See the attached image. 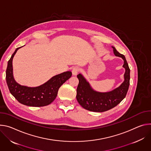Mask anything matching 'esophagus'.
<instances>
[{
	"mask_svg": "<svg viewBox=\"0 0 151 151\" xmlns=\"http://www.w3.org/2000/svg\"><path fill=\"white\" fill-rule=\"evenodd\" d=\"M79 70H80V69H79L78 67H77V66L74 67V68H73V70H72L73 75V76H76V75L78 74V73L79 72Z\"/></svg>",
	"mask_w": 151,
	"mask_h": 151,
	"instance_id": "esophagus-1",
	"label": "esophagus"
}]
</instances>
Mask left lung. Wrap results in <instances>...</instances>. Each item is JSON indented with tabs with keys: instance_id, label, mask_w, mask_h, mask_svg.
<instances>
[{
	"instance_id": "8db88e82",
	"label": "left lung",
	"mask_w": 151,
	"mask_h": 151,
	"mask_svg": "<svg viewBox=\"0 0 151 151\" xmlns=\"http://www.w3.org/2000/svg\"><path fill=\"white\" fill-rule=\"evenodd\" d=\"M113 48L115 56L124 60L123 67L125 69L124 81L115 89L108 92H99L94 91L89 82L81 74L77 75L79 83L77 88L76 98L80 105L84 109L95 112L107 111L119 104L125 97L129 85L130 70L124 55Z\"/></svg>"
}]
</instances>
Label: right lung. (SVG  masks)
<instances>
[{"label": "right lung", "mask_w": 151, "mask_h": 151, "mask_svg": "<svg viewBox=\"0 0 151 151\" xmlns=\"http://www.w3.org/2000/svg\"><path fill=\"white\" fill-rule=\"evenodd\" d=\"M17 48L8 62L6 80L10 93L22 104L30 107H43L51 104L55 99L59 88L72 76L71 71H66L55 76L43 85L37 87L22 86L17 83L13 77L12 59Z\"/></svg>", "instance_id": "add662e5"}]
</instances>
